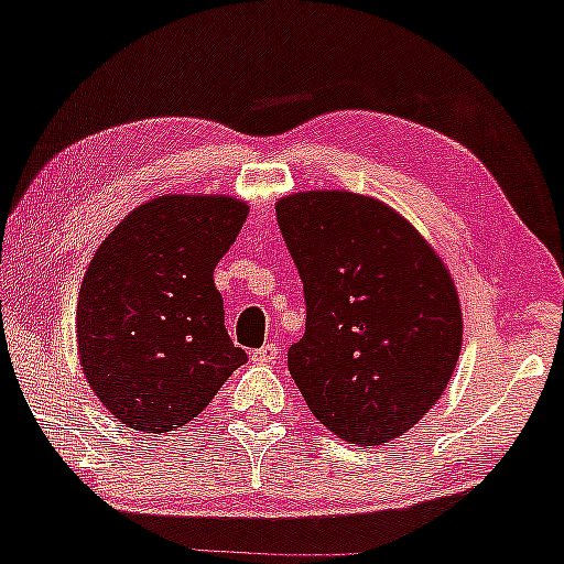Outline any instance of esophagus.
Wrapping results in <instances>:
<instances>
[{"mask_svg":"<svg viewBox=\"0 0 564 564\" xmlns=\"http://www.w3.org/2000/svg\"><path fill=\"white\" fill-rule=\"evenodd\" d=\"M252 359H254V362H260V365H273L278 359V347H275V344H264V347L252 351Z\"/></svg>","mask_w":564,"mask_h":564,"instance_id":"1","label":"esophagus"}]
</instances>
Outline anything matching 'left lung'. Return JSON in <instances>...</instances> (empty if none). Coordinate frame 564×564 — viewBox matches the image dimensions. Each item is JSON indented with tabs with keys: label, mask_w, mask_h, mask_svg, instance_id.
<instances>
[{
	"label": "left lung",
	"mask_w": 564,
	"mask_h": 564,
	"mask_svg": "<svg viewBox=\"0 0 564 564\" xmlns=\"http://www.w3.org/2000/svg\"><path fill=\"white\" fill-rule=\"evenodd\" d=\"M275 215L307 304L304 336L289 349L304 402L349 444L402 436L438 402L463 347L444 262L370 196L302 192Z\"/></svg>",
	"instance_id": "8db88e82"
}]
</instances>
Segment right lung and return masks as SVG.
Returning <instances> with one entry per match:
<instances>
[{
    "instance_id": "1",
    "label": "right lung",
    "mask_w": 564,
    "mask_h": 564,
    "mask_svg": "<svg viewBox=\"0 0 564 564\" xmlns=\"http://www.w3.org/2000/svg\"><path fill=\"white\" fill-rule=\"evenodd\" d=\"M243 220L247 205L228 196H160L94 254L78 294V355L128 429H181L247 362L213 281Z\"/></svg>"
}]
</instances>
